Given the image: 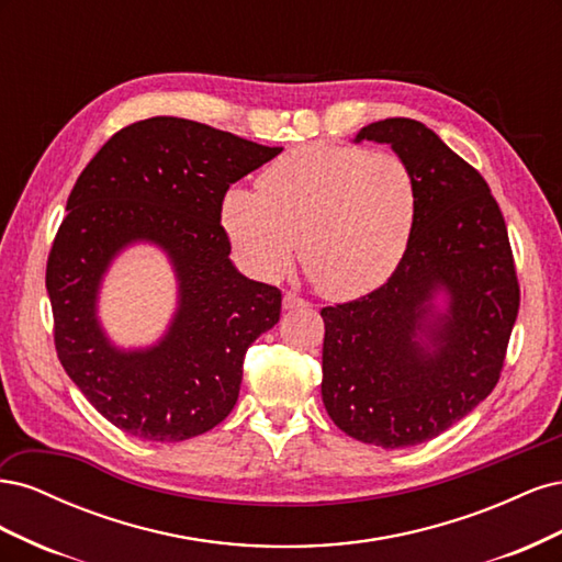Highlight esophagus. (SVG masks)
Here are the masks:
<instances>
[{"label":"esophagus","mask_w":562,"mask_h":562,"mask_svg":"<svg viewBox=\"0 0 562 562\" xmlns=\"http://www.w3.org/2000/svg\"><path fill=\"white\" fill-rule=\"evenodd\" d=\"M302 307H307V302H304L302 297H297L295 293H285V295H283V310H285V312L302 310Z\"/></svg>","instance_id":"34e87169"}]
</instances>
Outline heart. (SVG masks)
I'll return each mask as SVG.
<instances>
[{"label": "heart", "instance_id": "1", "mask_svg": "<svg viewBox=\"0 0 562 562\" xmlns=\"http://www.w3.org/2000/svg\"><path fill=\"white\" fill-rule=\"evenodd\" d=\"M417 187L391 151L310 143L288 149L258 178V192L229 190L223 227L252 277L279 279L300 260L318 293L353 300L394 274L411 244Z\"/></svg>", "mask_w": 562, "mask_h": 562}]
</instances>
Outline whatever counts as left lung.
I'll use <instances>...</instances> for the list:
<instances>
[{
	"label": "left lung",
	"mask_w": 562,
	"mask_h": 562,
	"mask_svg": "<svg viewBox=\"0 0 562 562\" xmlns=\"http://www.w3.org/2000/svg\"><path fill=\"white\" fill-rule=\"evenodd\" d=\"M389 145L413 171L411 244L384 285L321 310V396L351 438L419 446L490 396L518 316L502 211L483 176L415 119L368 124L353 143Z\"/></svg>",
	"instance_id": "left-lung-1"
}]
</instances>
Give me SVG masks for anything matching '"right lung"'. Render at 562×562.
Listing matches in <instances>:
<instances>
[{
  "label": "right lung",
  "mask_w": 562,
  "mask_h": 562,
  "mask_svg": "<svg viewBox=\"0 0 562 562\" xmlns=\"http://www.w3.org/2000/svg\"><path fill=\"white\" fill-rule=\"evenodd\" d=\"M267 147L180 116L114 133L77 178L46 265L58 359L122 431L178 443L211 431L239 398L248 347L281 316V291L234 267L220 225L229 184L274 159ZM155 245L179 283L157 344L122 348L99 321L119 254Z\"/></svg>",
  "instance_id": "right-lung-1"
}]
</instances>
